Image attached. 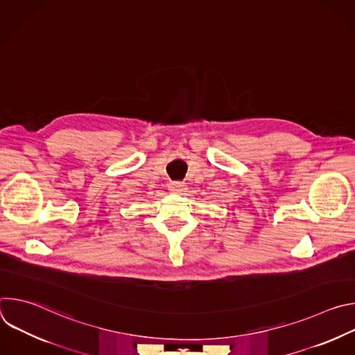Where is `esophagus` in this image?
Listing matches in <instances>:
<instances>
[{
  "mask_svg": "<svg viewBox=\"0 0 355 355\" xmlns=\"http://www.w3.org/2000/svg\"><path fill=\"white\" fill-rule=\"evenodd\" d=\"M168 191L171 193H175V195H181L184 192V184L182 182H178V181H173L168 184Z\"/></svg>",
  "mask_w": 355,
  "mask_h": 355,
  "instance_id": "1",
  "label": "esophagus"
}]
</instances>
